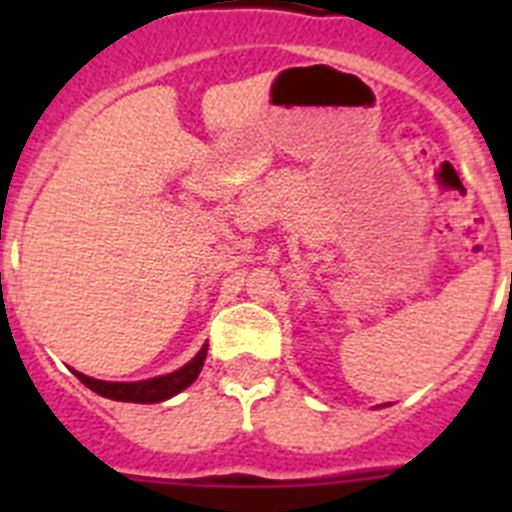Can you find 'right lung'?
Returning <instances> with one entry per match:
<instances>
[{"instance_id": "add662e5", "label": "right lung", "mask_w": 512, "mask_h": 512, "mask_svg": "<svg viewBox=\"0 0 512 512\" xmlns=\"http://www.w3.org/2000/svg\"><path fill=\"white\" fill-rule=\"evenodd\" d=\"M207 356V343L200 348V354L194 356L189 364H184L182 369H176V372L164 374V377H153V379H143V382H102V379H92L87 374L74 372L79 377L81 384H87L89 390L97 392V395L107 397V400H117V402H164L169 397L179 395L182 390H187L189 384L194 379L200 377L202 364H205Z\"/></svg>"}]
</instances>
